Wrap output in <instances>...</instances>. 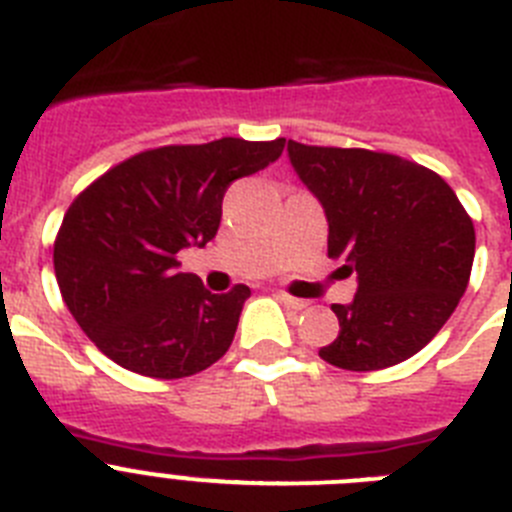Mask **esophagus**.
<instances>
[{
  "instance_id": "obj_1",
  "label": "esophagus",
  "mask_w": 512,
  "mask_h": 512,
  "mask_svg": "<svg viewBox=\"0 0 512 512\" xmlns=\"http://www.w3.org/2000/svg\"><path fill=\"white\" fill-rule=\"evenodd\" d=\"M277 300L282 302V305L292 307V310H305V307L310 305V302H307V300H300V297H292V295H287V292H277Z\"/></svg>"
}]
</instances>
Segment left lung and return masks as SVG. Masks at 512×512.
<instances>
[{"instance_id":"left-lung-1","label":"left lung","mask_w":512,"mask_h":512,"mask_svg":"<svg viewBox=\"0 0 512 512\" xmlns=\"http://www.w3.org/2000/svg\"><path fill=\"white\" fill-rule=\"evenodd\" d=\"M289 161L328 217V256L359 279L333 305L338 338L320 359L374 372L418 354L467 292L474 225L436 171L366 148L287 143Z\"/></svg>"}]
</instances>
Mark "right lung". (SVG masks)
Wrapping results in <instances>:
<instances>
[{
    "label": "right lung",
    "mask_w": 512,
    "mask_h": 512,
    "mask_svg": "<svg viewBox=\"0 0 512 512\" xmlns=\"http://www.w3.org/2000/svg\"><path fill=\"white\" fill-rule=\"evenodd\" d=\"M284 143L220 138L151 148L71 202L53 269L63 302L107 359L143 377L182 379L225 356L251 289L212 295L179 271L176 253L215 238L230 184L274 164Z\"/></svg>",
    "instance_id": "add662e5"
}]
</instances>
